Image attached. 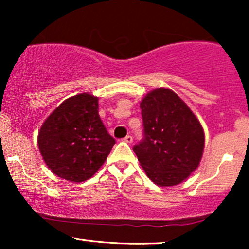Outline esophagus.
<instances>
[{"instance_id":"34e87169","label":"esophagus","mask_w":249,"mask_h":249,"mask_svg":"<svg viewBox=\"0 0 249 249\" xmlns=\"http://www.w3.org/2000/svg\"><path fill=\"white\" fill-rule=\"evenodd\" d=\"M122 142H127V144H130V142H132V136H130V135L125 136L124 138H122Z\"/></svg>"}]
</instances>
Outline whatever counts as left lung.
Returning a JSON list of instances; mask_svg holds the SVG:
<instances>
[{
	"label": "left lung",
	"instance_id": "8db88e82",
	"mask_svg": "<svg viewBox=\"0 0 249 249\" xmlns=\"http://www.w3.org/2000/svg\"><path fill=\"white\" fill-rule=\"evenodd\" d=\"M141 108L144 137L132 149L153 182L162 187L178 185L202 159V125L185 102L166 88L148 93Z\"/></svg>",
	"mask_w": 249,
	"mask_h": 249
}]
</instances>
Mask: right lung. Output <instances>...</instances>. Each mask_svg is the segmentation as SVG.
<instances>
[{
	"mask_svg": "<svg viewBox=\"0 0 249 249\" xmlns=\"http://www.w3.org/2000/svg\"><path fill=\"white\" fill-rule=\"evenodd\" d=\"M115 139L98 115V98H68L44 122L38 147L51 171L72 182L88 180L104 164Z\"/></svg>",
	"mask_w": 249,
	"mask_h": 249,
	"instance_id": "right-lung-1",
	"label": "right lung"
}]
</instances>
